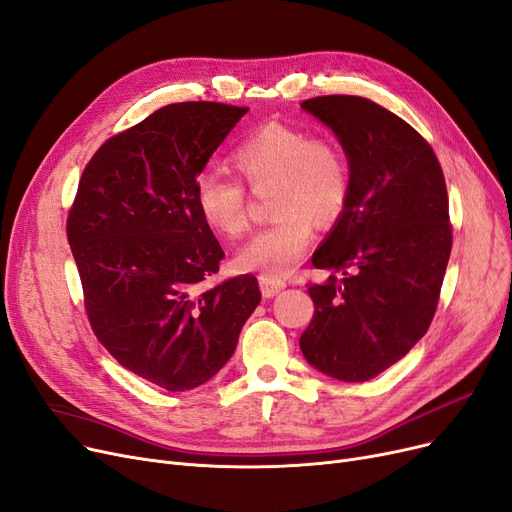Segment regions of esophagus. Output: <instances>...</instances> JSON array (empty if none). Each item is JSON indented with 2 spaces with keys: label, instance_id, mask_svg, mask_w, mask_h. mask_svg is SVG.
<instances>
[{
  "label": "esophagus",
  "instance_id": "obj_1",
  "mask_svg": "<svg viewBox=\"0 0 512 512\" xmlns=\"http://www.w3.org/2000/svg\"><path fill=\"white\" fill-rule=\"evenodd\" d=\"M258 283H260V292H262L264 298H273V296H277L285 288V281L283 279L269 277V275H260Z\"/></svg>",
  "mask_w": 512,
  "mask_h": 512
}]
</instances>
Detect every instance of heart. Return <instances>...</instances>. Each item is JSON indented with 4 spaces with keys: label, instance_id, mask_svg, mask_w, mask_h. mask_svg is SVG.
Here are the masks:
<instances>
[{
    "label": "heart",
    "instance_id": "heart-1",
    "mask_svg": "<svg viewBox=\"0 0 512 512\" xmlns=\"http://www.w3.org/2000/svg\"><path fill=\"white\" fill-rule=\"evenodd\" d=\"M231 159L250 187L273 185L269 210L275 214L241 245L235 264L269 277L288 275L309 248L315 224L330 227L346 210L349 159L338 142L277 121L245 136ZM195 206L218 235L237 237L248 229V197L235 176L203 170L195 180Z\"/></svg>",
    "mask_w": 512,
    "mask_h": 512
}]
</instances>
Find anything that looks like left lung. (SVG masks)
I'll list each match as a JSON object with an SVG mask.
<instances>
[{
  "mask_svg": "<svg viewBox=\"0 0 512 512\" xmlns=\"http://www.w3.org/2000/svg\"><path fill=\"white\" fill-rule=\"evenodd\" d=\"M338 136L351 197L313 254L315 315L300 351L321 374L365 382L412 351L431 325L452 252L443 170L431 145L361 96L304 100Z\"/></svg>",
  "mask_w": 512,
  "mask_h": 512,
  "instance_id": "8db88e82",
  "label": "left lung"
}]
</instances>
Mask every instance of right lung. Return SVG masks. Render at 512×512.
Segmentation results:
<instances>
[{"label": "right lung", "mask_w": 512, "mask_h": 512, "mask_svg": "<svg viewBox=\"0 0 512 512\" xmlns=\"http://www.w3.org/2000/svg\"><path fill=\"white\" fill-rule=\"evenodd\" d=\"M245 113L206 100L157 109L94 153L69 210L96 338L126 370L172 393L220 372L260 302L252 275L201 285L224 252L197 212L195 180Z\"/></svg>", "instance_id": "add662e5"}]
</instances>
